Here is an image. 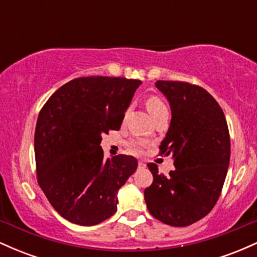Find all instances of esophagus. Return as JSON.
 <instances>
[{"label": "esophagus", "instance_id": "34e87169", "mask_svg": "<svg viewBox=\"0 0 257 257\" xmlns=\"http://www.w3.org/2000/svg\"><path fill=\"white\" fill-rule=\"evenodd\" d=\"M138 166H139V168H145V167H146V164L144 163V162H139Z\"/></svg>", "mask_w": 257, "mask_h": 257}]
</instances>
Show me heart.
I'll list each match as a JSON object with an SVG mask.
<instances>
[{
  "instance_id": "heart-1",
  "label": "heart",
  "mask_w": 257,
  "mask_h": 257,
  "mask_svg": "<svg viewBox=\"0 0 257 257\" xmlns=\"http://www.w3.org/2000/svg\"><path fill=\"white\" fill-rule=\"evenodd\" d=\"M146 107L150 113H151L152 117H155L156 114L159 113V112L167 110L166 104H164V102L162 101V99H159L158 96H150L146 101ZM126 146H128L129 151L134 153L140 152L141 150H143V143L139 140H135V139L129 140L128 144H126Z\"/></svg>"
}]
</instances>
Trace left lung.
I'll use <instances>...</instances> for the list:
<instances>
[{"mask_svg":"<svg viewBox=\"0 0 257 257\" xmlns=\"http://www.w3.org/2000/svg\"><path fill=\"white\" fill-rule=\"evenodd\" d=\"M156 87L172 108L169 131L161 155L175 158L166 176L155 163L147 167L153 182L145 188L150 214L167 225L185 227L204 217L219 199L229 164V132L222 108L199 85L157 81Z\"/></svg>","mask_w":257,"mask_h":257,"instance_id":"left-lung-1","label":"left lung"}]
</instances>
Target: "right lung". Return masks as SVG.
I'll return each instance as SVG.
<instances>
[{"mask_svg":"<svg viewBox=\"0 0 257 257\" xmlns=\"http://www.w3.org/2000/svg\"><path fill=\"white\" fill-rule=\"evenodd\" d=\"M143 82L89 76L61 85L38 113L35 131L37 182L64 219L81 226L117 210V192L137 170L133 156L104 159L101 135L119 131Z\"/></svg>","mask_w":257,"mask_h":257,"instance_id":"obj_1","label":"right lung"}]
</instances>
